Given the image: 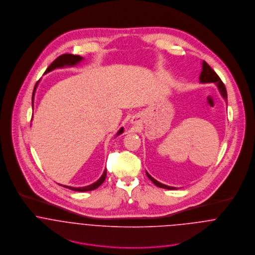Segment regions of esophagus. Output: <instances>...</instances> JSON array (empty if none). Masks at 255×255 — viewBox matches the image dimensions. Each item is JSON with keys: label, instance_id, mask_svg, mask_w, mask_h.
I'll list each match as a JSON object with an SVG mask.
<instances>
[{"label": "esophagus", "instance_id": "esophagus-1", "mask_svg": "<svg viewBox=\"0 0 255 255\" xmlns=\"http://www.w3.org/2000/svg\"><path fill=\"white\" fill-rule=\"evenodd\" d=\"M131 123H132V124H137V120H136L135 118H132V119H131Z\"/></svg>", "mask_w": 255, "mask_h": 255}]
</instances>
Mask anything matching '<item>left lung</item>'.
<instances>
[{"mask_svg": "<svg viewBox=\"0 0 255 255\" xmlns=\"http://www.w3.org/2000/svg\"><path fill=\"white\" fill-rule=\"evenodd\" d=\"M199 80H200L201 83H209V82H214V83H216V85L218 86L219 91H220L222 97H223L226 101L228 100L227 90H226V87H225L223 81H222L221 78L219 77L218 74L213 71V69H212L205 61L202 62V71H201L200 76H199ZM146 175H147V177L151 180V182H153L155 185L159 186V187L166 188V189H177L176 187L169 186V185L163 184V183L156 181V180L153 179L147 172H146Z\"/></svg>", "mask_w": 255, "mask_h": 255, "instance_id": "left-lung-1", "label": "left lung"}]
</instances>
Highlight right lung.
<instances>
[{"instance_id": "1", "label": "right lung", "mask_w": 255, "mask_h": 255, "mask_svg": "<svg viewBox=\"0 0 255 255\" xmlns=\"http://www.w3.org/2000/svg\"><path fill=\"white\" fill-rule=\"evenodd\" d=\"M82 60H83V58L80 57V56H77V55L64 54V55L58 57V58L48 67V69L46 70L45 73H49V72H51V71H53V70H55V69H60V68H65V67H73V66L77 65L78 63H80ZM37 85H38V82H37L36 85H35V87H34V90H33V94H32V103H33V100H34V94H35ZM123 132H124V128H121L116 136L122 134ZM106 176H107V170L104 171L102 177H101L97 182H95L94 183L90 184V185L83 186V187H73V186H68V185H63V186H65V187H67V188H69V189L74 190V191H88V190H94V189H96L97 187H99V186L104 182L105 179H106ZM60 185H62V184H60Z\"/></svg>"}]
</instances>
